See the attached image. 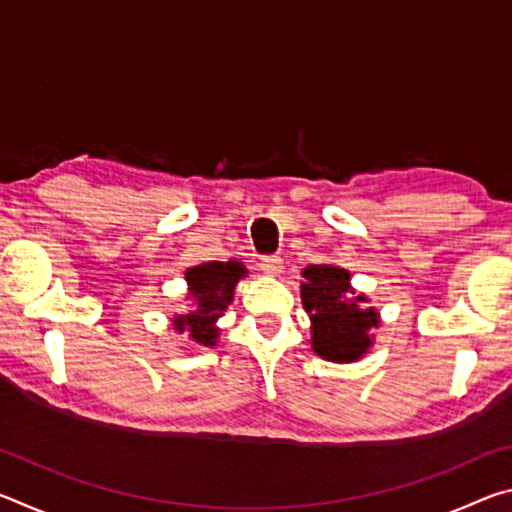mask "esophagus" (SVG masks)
<instances>
[{
  "label": "esophagus",
  "mask_w": 512,
  "mask_h": 512,
  "mask_svg": "<svg viewBox=\"0 0 512 512\" xmlns=\"http://www.w3.org/2000/svg\"><path fill=\"white\" fill-rule=\"evenodd\" d=\"M259 268H262L266 275L277 277L282 273V259L280 257H264L262 262H259Z\"/></svg>",
  "instance_id": "34e87169"
}]
</instances>
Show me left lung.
I'll list each match as a JSON object with an SVG mask.
<instances>
[{"label":"left lung","mask_w":512,"mask_h":512,"mask_svg":"<svg viewBox=\"0 0 512 512\" xmlns=\"http://www.w3.org/2000/svg\"><path fill=\"white\" fill-rule=\"evenodd\" d=\"M300 298L311 320V350L332 363L363 359L375 343L372 329L381 316L368 307V296L352 287L350 271L336 264L302 268Z\"/></svg>","instance_id":"1"}]
</instances>
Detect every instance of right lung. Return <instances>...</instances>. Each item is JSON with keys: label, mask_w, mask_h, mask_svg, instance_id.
I'll list each match as a JSON object with an SVG mask.
<instances>
[{"label": "right lung", "mask_w": 512, "mask_h": 512, "mask_svg": "<svg viewBox=\"0 0 512 512\" xmlns=\"http://www.w3.org/2000/svg\"><path fill=\"white\" fill-rule=\"evenodd\" d=\"M246 275V266L237 259L203 262L187 268V298L192 300V309L171 318L173 332L183 334L189 345H196V348H214L221 332L216 323L235 300L237 284Z\"/></svg>", "instance_id": "right-lung-1"}]
</instances>
